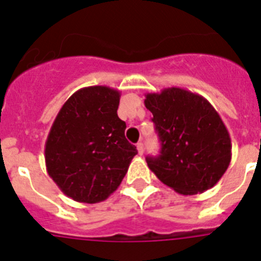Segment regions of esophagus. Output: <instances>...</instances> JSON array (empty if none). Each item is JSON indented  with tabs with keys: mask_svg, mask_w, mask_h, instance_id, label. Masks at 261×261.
Listing matches in <instances>:
<instances>
[{
	"mask_svg": "<svg viewBox=\"0 0 261 261\" xmlns=\"http://www.w3.org/2000/svg\"><path fill=\"white\" fill-rule=\"evenodd\" d=\"M137 150H138V154H140V155H142V154H144V144H142V142H138L137 144Z\"/></svg>",
	"mask_w": 261,
	"mask_h": 261,
	"instance_id": "34e87169",
	"label": "esophagus"
}]
</instances>
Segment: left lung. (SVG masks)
I'll return each mask as SVG.
<instances>
[{"instance_id":"1","label":"left lung","mask_w":261,"mask_h":261,"mask_svg":"<svg viewBox=\"0 0 261 261\" xmlns=\"http://www.w3.org/2000/svg\"><path fill=\"white\" fill-rule=\"evenodd\" d=\"M145 98L161 140V154L146 158L149 168L181 195L211 190L231 161V140L218 112L204 96L180 87Z\"/></svg>"}]
</instances>
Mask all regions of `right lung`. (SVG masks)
Instances as JSON below:
<instances>
[{
	"mask_svg": "<svg viewBox=\"0 0 261 261\" xmlns=\"http://www.w3.org/2000/svg\"><path fill=\"white\" fill-rule=\"evenodd\" d=\"M119 102V90L84 87L64 103L50 126L44 149L47 172L74 201H105L137 154L117 116Z\"/></svg>",
	"mask_w": 261,
	"mask_h": 261,
	"instance_id": "add662e5",
	"label": "right lung"
}]
</instances>
